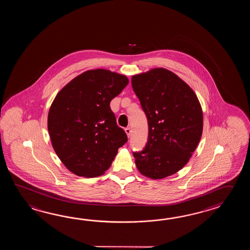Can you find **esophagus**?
I'll use <instances>...</instances> for the list:
<instances>
[{
	"mask_svg": "<svg viewBox=\"0 0 250 250\" xmlns=\"http://www.w3.org/2000/svg\"><path fill=\"white\" fill-rule=\"evenodd\" d=\"M125 132L127 134V137L129 138L130 135H131V129H130V127H126V128H125Z\"/></svg>",
	"mask_w": 250,
	"mask_h": 250,
	"instance_id": "obj_1",
	"label": "esophagus"
}]
</instances>
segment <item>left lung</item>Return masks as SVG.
I'll use <instances>...</instances> for the list:
<instances>
[{"label": "left lung", "mask_w": 250, "mask_h": 250, "mask_svg": "<svg viewBox=\"0 0 250 250\" xmlns=\"http://www.w3.org/2000/svg\"><path fill=\"white\" fill-rule=\"evenodd\" d=\"M148 123V140L134 152L141 174L154 180L182 169L203 132L200 103L190 86L168 69L156 68L131 79Z\"/></svg>", "instance_id": "left-lung-1"}]
</instances>
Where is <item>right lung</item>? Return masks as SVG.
<instances>
[{
    "instance_id": "1",
    "label": "right lung",
    "mask_w": 250,
    "mask_h": 250,
    "mask_svg": "<svg viewBox=\"0 0 250 250\" xmlns=\"http://www.w3.org/2000/svg\"><path fill=\"white\" fill-rule=\"evenodd\" d=\"M127 84L124 75L91 69L71 80L54 98L48 131L55 153L76 175L104 174L127 142L110 103Z\"/></svg>"
}]
</instances>
